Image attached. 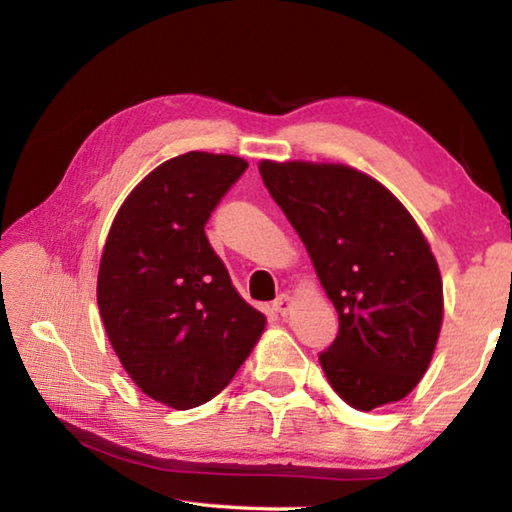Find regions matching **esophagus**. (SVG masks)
<instances>
[{
	"label": "esophagus",
	"instance_id": "obj_1",
	"mask_svg": "<svg viewBox=\"0 0 512 512\" xmlns=\"http://www.w3.org/2000/svg\"><path fill=\"white\" fill-rule=\"evenodd\" d=\"M293 305H296V302H293L289 293H282V296H277L273 300V311L277 316H289L293 311Z\"/></svg>",
	"mask_w": 512,
	"mask_h": 512
}]
</instances>
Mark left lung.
Returning <instances> with one entry per match:
<instances>
[{"label": "left lung", "instance_id": "8db88e82", "mask_svg": "<svg viewBox=\"0 0 512 512\" xmlns=\"http://www.w3.org/2000/svg\"><path fill=\"white\" fill-rule=\"evenodd\" d=\"M259 173L339 314V334L318 354L327 381L359 411L402 400L443 325V280L418 223L345 164L264 160Z\"/></svg>", "mask_w": 512, "mask_h": 512}]
</instances>
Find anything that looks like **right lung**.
Listing matches in <instances>:
<instances>
[{"instance_id": "1", "label": "right lung", "mask_w": 512, "mask_h": 512, "mask_svg": "<svg viewBox=\"0 0 512 512\" xmlns=\"http://www.w3.org/2000/svg\"><path fill=\"white\" fill-rule=\"evenodd\" d=\"M246 169L203 151L162 162L119 207L103 248L97 302L112 350L146 395L178 411L219 395L266 325L205 235Z\"/></svg>"}]
</instances>
